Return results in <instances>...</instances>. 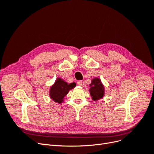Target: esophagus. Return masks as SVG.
<instances>
[{
  "instance_id": "obj_1",
  "label": "esophagus",
  "mask_w": 154,
  "mask_h": 154,
  "mask_svg": "<svg viewBox=\"0 0 154 154\" xmlns=\"http://www.w3.org/2000/svg\"><path fill=\"white\" fill-rule=\"evenodd\" d=\"M77 84H78V85H79V86L82 87L83 85V83L82 81H79V82L77 83Z\"/></svg>"
}]
</instances>
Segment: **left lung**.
<instances>
[{"instance_id":"1","label":"left lung","mask_w":154,"mask_h":154,"mask_svg":"<svg viewBox=\"0 0 154 154\" xmlns=\"http://www.w3.org/2000/svg\"><path fill=\"white\" fill-rule=\"evenodd\" d=\"M90 94L92 100L97 101L103 97L104 96V87L99 78H95L92 80L89 85Z\"/></svg>"}]
</instances>
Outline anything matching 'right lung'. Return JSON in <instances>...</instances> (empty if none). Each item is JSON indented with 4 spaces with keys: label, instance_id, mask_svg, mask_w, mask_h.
Masks as SVG:
<instances>
[{
    "label": "right lung",
    "instance_id": "add662e5",
    "mask_svg": "<svg viewBox=\"0 0 154 154\" xmlns=\"http://www.w3.org/2000/svg\"><path fill=\"white\" fill-rule=\"evenodd\" d=\"M76 86L75 83H67L61 78H57L54 84L51 86L49 91V96L54 102L58 103H62L63 97L66 96L69 91L72 89Z\"/></svg>",
    "mask_w": 154,
    "mask_h": 154
}]
</instances>
